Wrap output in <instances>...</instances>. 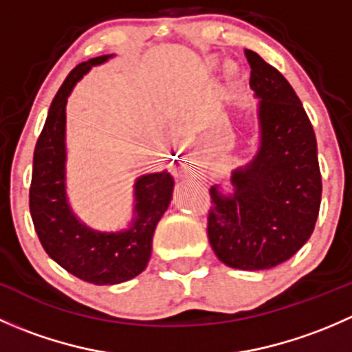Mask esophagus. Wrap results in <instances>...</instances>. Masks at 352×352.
Returning a JSON list of instances; mask_svg holds the SVG:
<instances>
[{"label": "esophagus", "instance_id": "esophagus-1", "mask_svg": "<svg viewBox=\"0 0 352 352\" xmlns=\"http://www.w3.org/2000/svg\"><path fill=\"white\" fill-rule=\"evenodd\" d=\"M190 163H192V162H190ZM192 166H197V163H196V162H194V163H192Z\"/></svg>", "mask_w": 352, "mask_h": 352}]
</instances>
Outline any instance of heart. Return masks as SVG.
<instances>
[{
    "mask_svg": "<svg viewBox=\"0 0 352 352\" xmlns=\"http://www.w3.org/2000/svg\"><path fill=\"white\" fill-rule=\"evenodd\" d=\"M206 67H208L209 71L219 69V67H221V59H219L218 56H209V58L206 59ZM225 73L230 80H235L240 74V67L239 65H235V63H228L225 67Z\"/></svg>",
    "mask_w": 352,
    "mask_h": 352,
    "instance_id": "1",
    "label": "heart"
}]
</instances>
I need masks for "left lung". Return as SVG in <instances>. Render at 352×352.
<instances>
[{
	"label": "left lung",
	"instance_id": "8db88e82",
	"mask_svg": "<svg viewBox=\"0 0 352 352\" xmlns=\"http://www.w3.org/2000/svg\"><path fill=\"white\" fill-rule=\"evenodd\" d=\"M250 88L257 104L258 143L232 172V190L211 187L208 236L228 267L264 271L293 257L314 233L322 199L317 140L293 87L257 52Z\"/></svg>",
	"mask_w": 352,
	"mask_h": 352
}]
</instances>
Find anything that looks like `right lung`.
<instances>
[{
  "label": "right lung",
  "mask_w": 352,
  "mask_h": 352,
  "mask_svg": "<svg viewBox=\"0 0 352 352\" xmlns=\"http://www.w3.org/2000/svg\"><path fill=\"white\" fill-rule=\"evenodd\" d=\"M113 54L81 63L67 74L52 100L34 151L30 214L49 257L69 274L91 285H119L146 269L153 233L173 194L166 170L144 173L134 182L133 218L124 230L100 232L73 212L66 190V104L78 81Z\"/></svg>",
  "instance_id": "add662e5"
}]
</instances>
